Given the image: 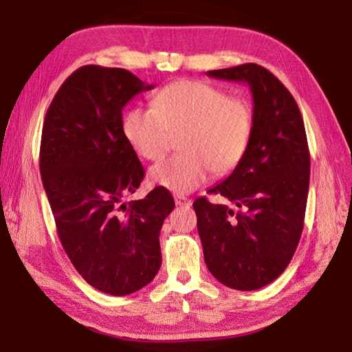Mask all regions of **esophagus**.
Here are the masks:
<instances>
[{
    "label": "esophagus",
    "instance_id": "obj_1",
    "mask_svg": "<svg viewBox=\"0 0 352 352\" xmlns=\"http://www.w3.org/2000/svg\"><path fill=\"white\" fill-rule=\"evenodd\" d=\"M174 200H175L177 206H190V204H192V201H190V198L184 197V195H182V194H177V195L174 197Z\"/></svg>",
    "mask_w": 352,
    "mask_h": 352
}]
</instances>
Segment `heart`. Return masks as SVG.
Wrapping results in <instances>:
<instances>
[{
	"label": "heart",
	"instance_id": "obj_1",
	"mask_svg": "<svg viewBox=\"0 0 352 352\" xmlns=\"http://www.w3.org/2000/svg\"><path fill=\"white\" fill-rule=\"evenodd\" d=\"M254 111L248 100L228 97L209 82L182 80L155 94L152 107H133L123 120L127 143L137 154L158 162L170 148V133H180L182 154L149 172L152 183L188 194L208 178L237 168L249 148Z\"/></svg>",
	"mask_w": 352,
	"mask_h": 352
}]
</instances>
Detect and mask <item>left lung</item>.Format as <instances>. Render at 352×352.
Segmentation results:
<instances>
[{"label":"left lung","instance_id":"obj_1","mask_svg":"<svg viewBox=\"0 0 352 352\" xmlns=\"http://www.w3.org/2000/svg\"><path fill=\"white\" fill-rule=\"evenodd\" d=\"M248 82L254 129L245 157L225 182L194 201L204 261L228 287L260 289L289 265L303 231L309 189V149L296 100L276 75L255 63L209 70Z\"/></svg>","mask_w":352,"mask_h":352}]
</instances>
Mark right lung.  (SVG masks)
Here are the masks:
<instances>
[{"label":"right lung","instance_id":"1","mask_svg":"<svg viewBox=\"0 0 352 352\" xmlns=\"http://www.w3.org/2000/svg\"><path fill=\"white\" fill-rule=\"evenodd\" d=\"M152 85L126 69L87 65L67 76L44 118L40 172L61 245L86 282L111 296L151 283L160 229L175 206L166 188L124 203L144 178L123 132V107Z\"/></svg>","mask_w":352,"mask_h":352}]
</instances>
